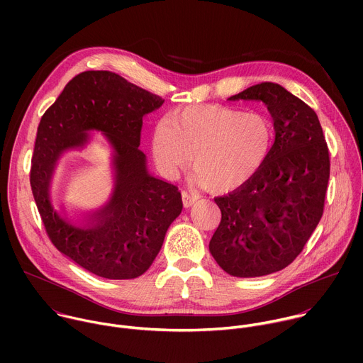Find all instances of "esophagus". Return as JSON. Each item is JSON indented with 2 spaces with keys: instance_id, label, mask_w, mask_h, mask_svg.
<instances>
[{
  "instance_id": "1",
  "label": "esophagus",
  "mask_w": 363,
  "mask_h": 363,
  "mask_svg": "<svg viewBox=\"0 0 363 363\" xmlns=\"http://www.w3.org/2000/svg\"><path fill=\"white\" fill-rule=\"evenodd\" d=\"M196 199H198V195H195V194H192V192H188V191H182V202H184L185 208H188V206H191Z\"/></svg>"
}]
</instances>
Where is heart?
Here are the masks:
<instances>
[{
	"label": "heart",
	"mask_w": 363,
	"mask_h": 363,
	"mask_svg": "<svg viewBox=\"0 0 363 363\" xmlns=\"http://www.w3.org/2000/svg\"><path fill=\"white\" fill-rule=\"evenodd\" d=\"M274 125L263 113L227 106H189L168 113L152 135L155 164L175 177L192 158L198 181L213 192L248 182L266 164Z\"/></svg>",
	"instance_id": "obj_1"
}]
</instances>
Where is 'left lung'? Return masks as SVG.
Listing matches in <instances>:
<instances>
[{
    "mask_svg": "<svg viewBox=\"0 0 363 363\" xmlns=\"http://www.w3.org/2000/svg\"><path fill=\"white\" fill-rule=\"evenodd\" d=\"M228 100H262L276 139L248 182L214 201L221 210L210 251L235 277L283 270L318 227L330 175L329 149L315 111L277 83L251 86Z\"/></svg>",
    "mask_w": 363,
    "mask_h": 363,
    "instance_id": "left-lung-1",
    "label": "left lung"
}]
</instances>
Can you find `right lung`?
<instances>
[{"mask_svg":"<svg viewBox=\"0 0 363 363\" xmlns=\"http://www.w3.org/2000/svg\"><path fill=\"white\" fill-rule=\"evenodd\" d=\"M162 103L116 73L90 70L74 76L40 121L30 184L45 233L60 252L99 277L143 274L182 211L178 188L149 175L139 149L143 116ZM93 128L105 133L116 150L117 184L110 203L86 228H74L54 211L49 182L61 153L82 147Z\"/></svg>","mask_w":363,"mask_h":363,"instance_id":"add662e5","label":"right lung"}]
</instances>
